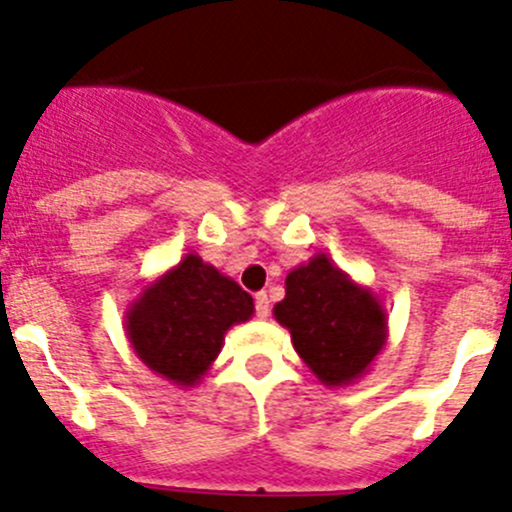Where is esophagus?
<instances>
[{"mask_svg":"<svg viewBox=\"0 0 512 512\" xmlns=\"http://www.w3.org/2000/svg\"><path fill=\"white\" fill-rule=\"evenodd\" d=\"M255 313L257 318H267L270 315V298H267V293L255 295Z\"/></svg>","mask_w":512,"mask_h":512,"instance_id":"esophagus-1","label":"esophagus"}]
</instances>
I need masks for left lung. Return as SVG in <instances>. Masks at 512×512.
I'll return each instance as SVG.
<instances>
[{
  "instance_id": "8db88e82",
  "label": "left lung",
  "mask_w": 512,
  "mask_h": 512,
  "mask_svg": "<svg viewBox=\"0 0 512 512\" xmlns=\"http://www.w3.org/2000/svg\"><path fill=\"white\" fill-rule=\"evenodd\" d=\"M290 331L303 364L326 386H348L366 374L389 338L379 295L318 252L285 278V298L272 308Z\"/></svg>"
}]
</instances>
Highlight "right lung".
Masks as SVG:
<instances>
[{
    "instance_id": "obj_1",
    "label": "right lung",
    "mask_w": 512,
    "mask_h": 512,
    "mask_svg": "<svg viewBox=\"0 0 512 512\" xmlns=\"http://www.w3.org/2000/svg\"><path fill=\"white\" fill-rule=\"evenodd\" d=\"M255 313L252 295L189 252L154 283L143 285L123 315L128 343L148 369L189 389L207 376L224 333Z\"/></svg>"
}]
</instances>
